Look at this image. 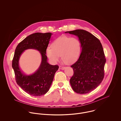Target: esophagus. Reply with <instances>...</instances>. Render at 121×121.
Returning a JSON list of instances; mask_svg holds the SVG:
<instances>
[{"mask_svg": "<svg viewBox=\"0 0 121 121\" xmlns=\"http://www.w3.org/2000/svg\"><path fill=\"white\" fill-rule=\"evenodd\" d=\"M65 68V67H64V66H59V69H60L64 70Z\"/></svg>", "mask_w": 121, "mask_h": 121, "instance_id": "34e87169", "label": "esophagus"}]
</instances>
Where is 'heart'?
I'll return each mask as SVG.
<instances>
[{"label":"heart","mask_w":121,"mask_h":121,"mask_svg":"<svg viewBox=\"0 0 121 121\" xmlns=\"http://www.w3.org/2000/svg\"><path fill=\"white\" fill-rule=\"evenodd\" d=\"M52 47H48L46 53L50 61L56 63L60 59L67 64H71L79 57L81 52V43L77 38L62 36L56 39L52 44Z\"/></svg>","instance_id":"b5f03b06"}]
</instances>
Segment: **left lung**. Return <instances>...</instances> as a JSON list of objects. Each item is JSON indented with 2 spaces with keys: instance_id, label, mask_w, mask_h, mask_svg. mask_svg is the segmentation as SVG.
<instances>
[{
  "instance_id": "8db88e82",
  "label": "left lung",
  "mask_w": 121,
  "mask_h": 121,
  "mask_svg": "<svg viewBox=\"0 0 121 121\" xmlns=\"http://www.w3.org/2000/svg\"><path fill=\"white\" fill-rule=\"evenodd\" d=\"M77 36L81 43V52L78 61L71 66L74 74L69 82L77 93H88L96 89L104 78L106 58L100 40L89 32L81 29L68 31Z\"/></svg>"
}]
</instances>
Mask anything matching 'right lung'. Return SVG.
Here are the masks:
<instances>
[{
	"instance_id": "add662e5",
	"label": "right lung",
	"mask_w": 121,
	"mask_h": 121,
	"mask_svg": "<svg viewBox=\"0 0 121 121\" xmlns=\"http://www.w3.org/2000/svg\"><path fill=\"white\" fill-rule=\"evenodd\" d=\"M52 34L50 32H37L31 34L21 41L17 46L13 60L16 81L19 86L28 94L39 96L46 94L49 90L58 65H50L47 62L46 50ZM28 49L38 50L41 56L40 66L33 73L26 75L19 66V60L21 55Z\"/></svg>"
}]
</instances>
